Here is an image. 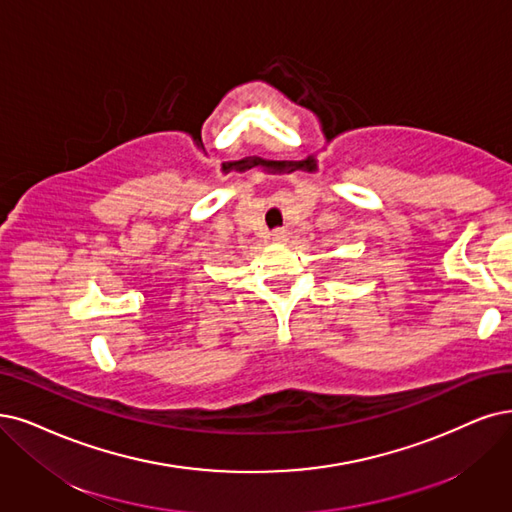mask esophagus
<instances>
[{"instance_id":"1","label":"esophagus","mask_w":512,"mask_h":512,"mask_svg":"<svg viewBox=\"0 0 512 512\" xmlns=\"http://www.w3.org/2000/svg\"><path fill=\"white\" fill-rule=\"evenodd\" d=\"M272 240L274 242H287L289 240V232L282 230V227H278V230L272 232Z\"/></svg>"}]
</instances>
